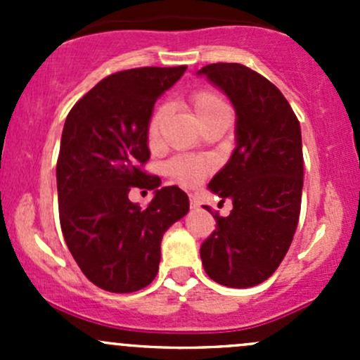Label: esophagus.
<instances>
[{
	"mask_svg": "<svg viewBox=\"0 0 360 360\" xmlns=\"http://www.w3.org/2000/svg\"><path fill=\"white\" fill-rule=\"evenodd\" d=\"M190 207H191V209H198V207H200V203H198L195 195H190Z\"/></svg>",
	"mask_w": 360,
	"mask_h": 360,
	"instance_id": "1",
	"label": "esophagus"
}]
</instances>
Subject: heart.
Instances as JSON below:
<instances>
[{"label":"heart","instance_id":"heart-1","mask_svg":"<svg viewBox=\"0 0 360 360\" xmlns=\"http://www.w3.org/2000/svg\"><path fill=\"white\" fill-rule=\"evenodd\" d=\"M191 106H193L198 122L205 118V116L226 108L223 101L212 92H197L191 97ZM167 115H169V106H160L155 111V115L151 116L150 127H148V137H150L151 143L158 139L160 129H162V123L165 122ZM167 172L177 183L184 184V186H193V184L200 183L203 177L210 172V163L203 158L183 155V157H176L167 163Z\"/></svg>","mask_w":360,"mask_h":360}]
</instances>
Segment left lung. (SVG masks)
Here are the masks:
<instances>
[{
  "label": "left lung",
  "instance_id": "1",
  "mask_svg": "<svg viewBox=\"0 0 360 360\" xmlns=\"http://www.w3.org/2000/svg\"><path fill=\"white\" fill-rule=\"evenodd\" d=\"M230 99L235 150L209 190L231 200L230 216L200 248L205 274L226 288H252L274 275L291 245L301 209V129L288 99L264 76L242 64L197 71Z\"/></svg>",
  "mask_w": 360,
  "mask_h": 360
}]
</instances>
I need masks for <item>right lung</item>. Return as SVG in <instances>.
I'll list each match as a JSON object with an SVG mask.
<instances>
[{
    "label": "right lung",
    "instance_id": "add662e5",
    "mask_svg": "<svg viewBox=\"0 0 360 360\" xmlns=\"http://www.w3.org/2000/svg\"><path fill=\"white\" fill-rule=\"evenodd\" d=\"M186 71L137 68L97 83L69 111L57 160L59 217L85 277L110 292L146 288L158 274L162 237L190 210L188 195L163 186L141 165L150 160L153 106ZM132 186L153 189L146 210L128 200Z\"/></svg>",
    "mask_w": 360,
    "mask_h": 360
}]
</instances>
